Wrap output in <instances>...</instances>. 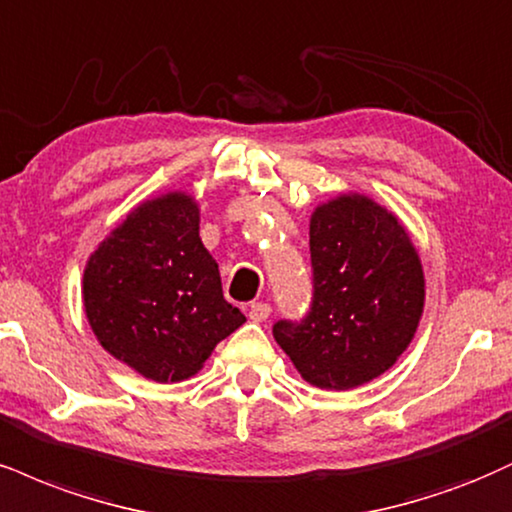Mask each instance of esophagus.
Wrapping results in <instances>:
<instances>
[{
	"instance_id": "obj_1",
	"label": "esophagus",
	"mask_w": 512,
	"mask_h": 512,
	"mask_svg": "<svg viewBox=\"0 0 512 512\" xmlns=\"http://www.w3.org/2000/svg\"><path fill=\"white\" fill-rule=\"evenodd\" d=\"M269 315H272V307L267 303H252L250 310H248V317L252 322H267Z\"/></svg>"
}]
</instances>
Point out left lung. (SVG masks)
<instances>
[{"mask_svg": "<svg viewBox=\"0 0 512 512\" xmlns=\"http://www.w3.org/2000/svg\"><path fill=\"white\" fill-rule=\"evenodd\" d=\"M312 303L274 338L300 377L326 391L377 379L410 346L424 310V272L408 231L386 207L348 193L310 219Z\"/></svg>", "mask_w": 512, "mask_h": 512, "instance_id": "1", "label": "left lung"}]
</instances>
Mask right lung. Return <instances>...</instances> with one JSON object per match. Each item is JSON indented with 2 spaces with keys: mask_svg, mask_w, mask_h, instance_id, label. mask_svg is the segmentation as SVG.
<instances>
[{
  "mask_svg": "<svg viewBox=\"0 0 512 512\" xmlns=\"http://www.w3.org/2000/svg\"><path fill=\"white\" fill-rule=\"evenodd\" d=\"M83 305L97 341L145 379L193 377L245 315L226 303L186 193L138 205L90 255Z\"/></svg>",
  "mask_w": 512,
  "mask_h": 512,
  "instance_id": "obj_1",
  "label": "right lung"
}]
</instances>
